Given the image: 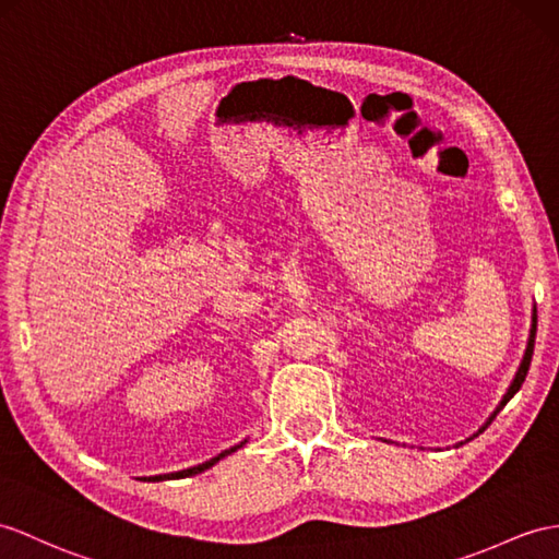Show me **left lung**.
<instances>
[{
  "mask_svg": "<svg viewBox=\"0 0 559 559\" xmlns=\"http://www.w3.org/2000/svg\"><path fill=\"white\" fill-rule=\"evenodd\" d=\"M534 342H536V310H534V324H531V334H528V344H526V353H524V358H522V365H520V370H516V374H514V379H512V384H510V389H508V393L506 396H502V401L498 403V407L493 411V415L486 419V425L479 429V431H484L488 425H491L493 421V417L502 411V407H506V403L514 396L516 391L522 389V384H524V379H526V372H528V365H531V356H534Z\"/></svg>",
  "mask_w": 559,
  "mask_h": 559,
  "instance_id": "left-lung-1",
  "label": "left lung"
}]
</instances>
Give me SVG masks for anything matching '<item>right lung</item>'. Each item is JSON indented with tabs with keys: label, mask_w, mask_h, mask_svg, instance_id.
Returning a JSON list of instances; mask_svg holds the SVG:
<instances>
[{
	"label": "right lung",
	"mask_w": 559,
	"mask_h": 559,
	"mask_svg": "<svg viewBox=\"0 0 559 559\" xmlns=\"http://www.w3.org/2000/svg\"><path fill=\"white\" fill-rule=\"evenodd\" d=\"M243 443L247 441H241L239 445H235V448H229V451H223L221 455H215V457H211L209 462H203V465H197V467H189V469H182V472H173V474H158V476H152L154 481H160V479H182V476H194V474H201V472H206L209 467H213L217 460H223L225 455H229V453H235L237 448H241Z\"/></svg>",
	"instance_id": "obj_1"
}]
</instances>
